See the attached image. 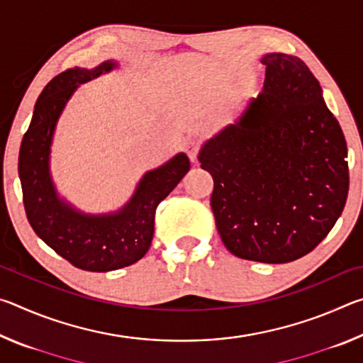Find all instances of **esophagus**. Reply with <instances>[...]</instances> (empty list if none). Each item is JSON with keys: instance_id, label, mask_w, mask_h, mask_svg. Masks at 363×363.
<instances>
[{"instance_id": "1", "label": "esophagus", "mask_w": 363, "mask_h": 363, "mask_svg": "<svg viewBox=\"0 0 363 363\" xmlns=\"http://www.w3.org/2000/svg\"><path fill=\"white\" fill-rule=\"evenodd\" d=\"M186 152H187V155L190 158V162H195L196 155H199V144H196V143H189L186 145Z\"/></svg>"}]
</instances>
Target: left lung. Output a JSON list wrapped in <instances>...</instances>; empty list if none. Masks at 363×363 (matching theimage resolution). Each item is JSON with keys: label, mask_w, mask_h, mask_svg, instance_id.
<instances>
[{"label": "left lung", "mask_w": 363, "mask_h": 363, "mask_svg": "<svg viewBox=\"0 0 363 363\" xmlns=\"http://www.w3.org/2000/svg\"><path fill=\"white\" fill-rule=\"evenodd\" d=\"M261 62L262 93L201 145L199 162L213 176L211 208L225 248L284 264L311 253L341 216L347 145L303 60L269 52Z\"/></svg>", "instance_id": "left-lung-1"}]
</instances>
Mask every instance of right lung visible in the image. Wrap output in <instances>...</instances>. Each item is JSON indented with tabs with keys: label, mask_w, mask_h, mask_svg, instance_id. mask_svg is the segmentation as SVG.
Masks as SVG:
<instances>
[{
	"label": "right lung",
	"mask_w": 363,
	"mask_h": 363,
	"mask_svg": "<svg viewBox=\"0 0 363 363\" xmlns=\"http://www.w3.org/2000/svg\"><path fill=\"white\" fill-rule=\"evenodd\" d=\"M116 67L115 60H106L91 70L75 67L52 78L35 104L19 152V177L30 225L59 256L89 272H108L144 257L152 245L158 203L190 169L186 153H176L162 167L147 171L131 199L112 213H83L59 195L51 176V145L60 115L79 84Z\"/></svg>",
	"instance_id": "right-lung-1"
}]
</instances>
